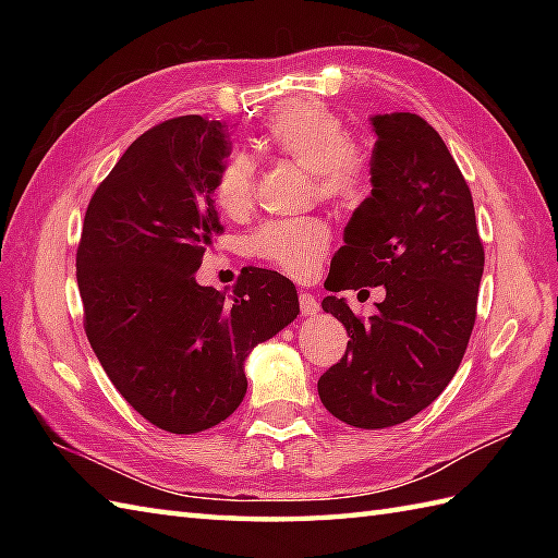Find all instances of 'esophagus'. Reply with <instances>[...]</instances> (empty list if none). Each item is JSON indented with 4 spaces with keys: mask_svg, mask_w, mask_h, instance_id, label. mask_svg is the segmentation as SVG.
Returning <instances> with one entry per match:
<instances>
[{
    "mask_svg": "<svg viewBox=\"0 0 558 558\" xmlns=\"http://www.w3.org/2000/svg\"><path fill=\"white\" fill-rule=\"evenodd\" d=\"M300 312H302V316H314L318 312V302L314 294H310V292L300 294Z\"/></svg>",
    "mask_w": 558,
    "mask_h": 558,
    "instance_id": "1",
    "label": "esophagus"
}]
</instances>
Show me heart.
<instances>
[{
  "label": "heart",
  "mask_w": 558,
  "mask_h": 558,
  "mask_svg": "<svg viewBox=\"0 0 558 558\" xmlns=\"http://www.w3.org/2000/svg\"><path fill=\"white\" fill-rule=\"evenodd\" d=\"M264 141L314 172L318 196L340 208H357L372 192V165L354 144L336 112L316 100L280 105L266 122ZM256 162L244 150L225 160L216 182V204L228 216H242L254 201ZM330 232L318 220H270L252 234V254L282 272L306 278L322 264Z\"/></svg>",
  "instance_id": "1"
}]
</instances>
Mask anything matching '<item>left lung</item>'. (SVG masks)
Returning a JSON list of instances; mask_svg holds the SVG:
<instances>
[{
	"instance_id": "1",
	"label": "left lung",
	"mask_w": 558,
	"mask_h": 558,
	"mask_svg": "<svg viewBox=\"0 0 558 558\" xmlns=\"http://www.w3.org/2000/svg\"><path fill=\"white\" fill-rule=\"evenodd\" d=\"M372 126L374 189L352 213L328 290L384 286L386 300L369 322L345 298L322 302L350 340L318 396L357 429L396 426L441 396L468 350L484 270L470 186L436 129L412 112L374 114Z\"/></svg>"
}]
</instances>
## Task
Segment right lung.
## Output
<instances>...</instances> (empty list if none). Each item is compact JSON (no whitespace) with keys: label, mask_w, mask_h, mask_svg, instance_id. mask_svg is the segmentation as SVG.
<instances>
[{"label":"right lung","mask_w":558,"mask_h":558,"mask_svg":"<svg viewBox=\"0 0 558 558\" xmlns=\"http://www.w3.org/2000/svg\"><path fill=\"white\" fill-rule=\"evenodd\" d=\"M225 134L201 114L141 134L93 194L76 252L93 352L129 405L172 434L228 420L246 393L248 352L300 314L276 270H246L232 294L194 278L222 232L213 192Z\"/></svg>","instance_id":"right-lung-1"}]
</instances>
